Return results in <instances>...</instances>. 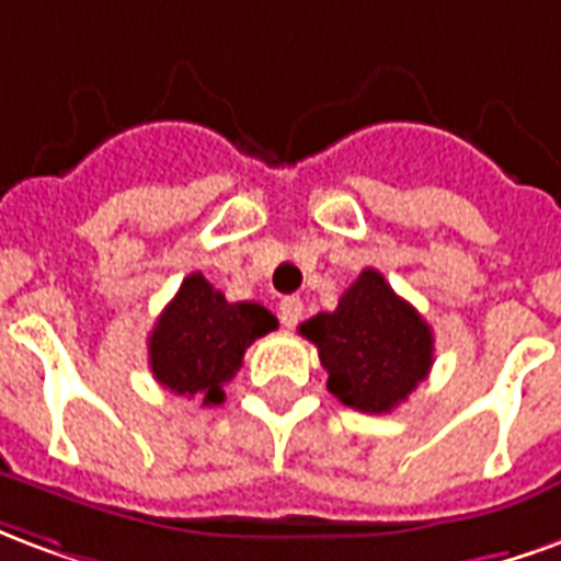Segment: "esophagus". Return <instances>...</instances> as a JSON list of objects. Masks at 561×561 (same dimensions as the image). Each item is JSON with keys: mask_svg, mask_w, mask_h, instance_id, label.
I'll use <instances>...</instances> for the list:
<instances>
[{"mask_svg": "<svg viewBox=\"0 0 561 561\" xmlns=\"http://www.w3.org/2000/svg\"><path fill=\"white\" fill-rule=\"evenodd\" d=\"M279 318L285 328H297V321L304 318V300L300 297H282Z\"/></svg>", "mask_w": 561, "mask_h": 561, "instance_id": "34e87169", "label": "esophagus"}]
</instances>
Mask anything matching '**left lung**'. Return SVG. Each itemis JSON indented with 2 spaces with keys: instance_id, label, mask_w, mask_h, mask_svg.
Returning a JSON list of instances; mask_svg holds the SVG:
<instances>
[{
  "instance_id": "left-lung-1",
  "label": "left lung",
  "mask_w": 561,
  "mask_h": 561,
  "mask_svg": "<svg viewBox=\"0 0 561 561\" xmlns=\"http://www.w3.org/2000/svg\"><path fill=\"white\" fill-rule=\"evenodd\" d=\"M316 342L328 390L348 409L388 414L409 400L433 366V330L412 304L366 267L333 312L300 324Z\"/></svg>"
}]
</instances>
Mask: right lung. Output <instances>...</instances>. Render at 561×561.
<instances>
[{
    "label": "right lung",
    "instance_id": "right-lung-1",
    "mask_svg": "<svg viewBox=\"0 0 561 561\" xmlns=\"http://www.w3.org/2000/svg\"><path fill=\"white\" fill-rule=\"evenodd\" d=\"M276 328L270 309L245 300L228 304L201 273H188L149 333V369L161 388L219 405L245 348Z\"/></svg>",
    "mask_w": 561,
    "mask_h": 561
}]
</instances>
